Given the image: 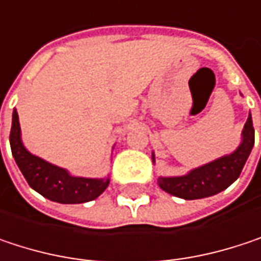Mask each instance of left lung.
Wrapping results in <instances>:
<instances>
[{
	"label": "left lung",
	"instance_id": "1",
	"mask_svg": "<svg viewBox=\"0 0 261 261\" xmlns=\"http://www.w3.org/2000/svg\"><path fill=\"white\" fill-rule=\"evenodd\" d=\"M254 146V127L252 116L249 113L245 127L242 130V140L233 152L225 154L213 162L190 169L180 177H159L157 182L165 192L182 199H201L213 196L239 178L251 151ZM152 163L155 155L152 152Z\"/></svg>",
	"mask_w": 261,
	"mask_h": 261
}]
</instances>
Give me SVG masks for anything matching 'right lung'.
Here are the masks:
<instances>
[{"label": "right lung", "instance_id": "add662e5", "mask_svg": "<svg viewBox=\"0 0 261 261\" xmlns=\"http://www.w3.org/2000/svg\"><path fill=\"white\" fill-rule=\"evenodd\" d=\"M10 148L13 159L21 169L24 178L42 196L60 204H81L98 198L109 186L110 177L86 178L74 177L68 169L53 165L31 154L22 142L18 112L12 115Z\"/></svg>", "mask_w": 261, "mask_h": 261}]
</instances>
